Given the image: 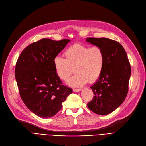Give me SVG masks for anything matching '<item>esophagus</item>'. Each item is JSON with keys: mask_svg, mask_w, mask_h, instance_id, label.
Here are the masks:
<instances>
[{"mask_svg": "<svg viewBox=\"0 0 146 146\" xmlns=\"http://www.w3.org/2000/svg\"><path fill=\"white\" fill-rule=\"evenodd\" d=\"M82 90V89H73V91L75 92H78Z\"/></svg>", "mask_w": 146, "mask_h": 146, "instance_id": "1", "label": "esophagus"}]
</instances>
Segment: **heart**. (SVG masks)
<instances>
[{
  "label": "heart",
  "mask_w": 146,
  "mask_h": 146,
  "mask_svg": "<svg viewBox=\"0 0 146 146\" xmlns=\"http://www.w3.org/2000/svg\"><path fill=\"white\" fill-rule=\"evenodd\" d=\"M66 58L57 56L54 59V66L58 77L64 81L72 74L75 66V74L70 78L68 84L79 87L88 81L92 83L99 78L103 71L104 54L98 46L89 47L79 43L74 44L65 51Z\"/></svg>",
  "instance_id": "b5f03b06"
}]
</instances>
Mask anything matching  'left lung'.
Returning <instances> with one entry per match:
<instances>
[{"instance_id": "left-lung-1", "label": "left lung", "mask_w": 146, "mask_h": 146, "mask_svg": "<svg viewBox=\"0 0 146 146\" xmlns=\"http://www.w3.org/2000/svg\"><path fill=\"white\" fill-rule=\"evenodd\" d=\"M86 40L100 46L104 54L103 71L90 87L94 94L88 107L96 114L108 115L118 108L127 96L131 67L126 52L118 42L104 37H89Z\"/></svg>"}]
</instances>
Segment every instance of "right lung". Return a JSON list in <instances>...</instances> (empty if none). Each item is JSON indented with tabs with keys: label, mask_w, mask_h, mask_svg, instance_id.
<instances>
[{
	"label": "right lung",
	"mask_w": 146,
	"mask_h": 146,
	"mask_svg": "<svg viewBox=\"0 0 146 146\" xmlns=\"http://www.w3.org/2000/svg\"><path fill=\"white\" fill-rule=\"evenodd\" d=\"M70 41L41 39L25 48L16 62L15 77L20 95L28 109L40 117L54 116L72 93L62 84L53 62Z\"/></svg>",
	"instance_id": "right-lung-1"
}]
</instances>
